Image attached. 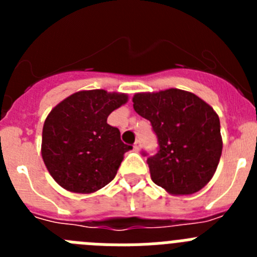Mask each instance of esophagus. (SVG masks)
<instances>
[{"label": "esophagus", "instance_id": "34e87169", "mask_svg": "<svg viewBox=\"0 0 257 257\" xmlns=\"http://www.w3.org/2000/svg\"><path fill=\"white\" fill-rule=\"evenodd\" d=\"M140 147H142V142H140V140H136V142L134 143V149L138 152L140 149Z\"/></svg>", "mask_w": 257, "mask_h": 257}]
</instances>
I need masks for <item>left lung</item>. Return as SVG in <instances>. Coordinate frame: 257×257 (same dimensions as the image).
I'll list each match as a JSON object with an SVG mask.
<instances>
[{"label": "left lung", "mask_w": 257, "mask_h": 257, "mask_svg": "<svg viewBox=\"0 0 257 257\" xmlns=\"http://www.w3.org/2000/svg\"><path fill=\"white\" fill-rule=\"evenodd\" d=\"M138 114L152 124L158 151L148 157L154 184L171 194H193L211 180L222 151L220 119L207 103L192 92L170 88L136 94Z\"/></svg>", "instance_id": "left-lung-1"}]
</instances>
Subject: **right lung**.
I'll return each mask as SVG.
<instances>
[{
  "label": "right lung",
  "mask_w": 257,
  "mask_h": 257,
  "mask_svg": "<svg viewBox=\"0 0 257 257\" xmlns=\"http://www.w3.org/2000/svg\"><path fill=\"white\" fill-rule=\"evenodd\" d=\"M127 95L79 91L52 109L42 130V158L54 180L69 192L92 193L114 179L133 149L106 118Z\"/></svg>",
  "instance_id": "1"
}]
</instances>
